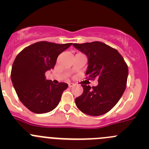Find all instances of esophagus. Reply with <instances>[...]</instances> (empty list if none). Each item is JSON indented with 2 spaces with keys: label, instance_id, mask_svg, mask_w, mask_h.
Wrapping results in <instances>:
<instances>
[{
  "label": "esophagus",
  "instance_id": "obj_1",
  "mask_svg": "<svg viewBox=\"0 0 149 149\" xmlns=\"http://www.w3.org/2000/svg\"><path fill=\"white\" fill-rule=\"evenodd\" d=\"M74 85H75V84H73V83H70V84H68V86L70 87V88H71V87L74 86Z\"/></svg>",
  "mask_w": 149,
  "mask_h": 149
}]
</instances>
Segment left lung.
I'll list each match as a JSON object with an SVG mask.
<instances>
[{
    "label": "left lung",
    "mask_w": 149,
    "mask_h": 149,
    "mask_svg": "<svg viewBox=\"0 0 149 149\" xmlns=\"http://www.w3.org/2000/svg\"><path fill=\"white\" fill-rule=\"evenodd\" d=\"M73 45L88 58L87 78L98 79V85L92 88L82 84L84 92L75 100L76 106L86 115H104L115 106L125 90L127 64L117 49L101 42Z\"/></svg>",
    "instance_id": "8db88e82"
}]
</instances>
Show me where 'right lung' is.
<instances>
[{
    "label": "right lung",
    "instance_id": "add662e5",
    "mask_svg": "<svg viewBox=\"0 0 149 149\" xmlns=\"http://www.w3.org/2000/svg\"><path fill=\"white\" fill-rule=\"evenodd\" d=\"M72 45L42 41L21 51L12 65L10 78L18 97L28 109L37 114L55 109L68 85L54 84L45 73L53 69L58 55Z\"/></svg>",
    "mask_w": 149,
    "mask_h": 149
}]
</instances>
